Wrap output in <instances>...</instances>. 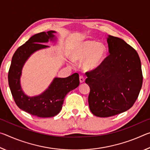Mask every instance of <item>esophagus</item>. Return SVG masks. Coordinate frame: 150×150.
Listing matches in <instances>:
<instances>
[{"label":"esophagus","instance_id":"obj_1","mask_svg":"<svg viewBox=\"0 0 150 150\" xmlns=\"http://www.w3.org/2000/svg\"><path fill=\"white\" fill-rule=\"evenodd\" d=\"M79 81H80L81 83L85 82V78H84V77H83V76H82V75L80 76V77H79Z\"/></svg>","mask_w":150,"mask_h":150}]
</instances>
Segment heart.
<instances>
[{"mask_svg": "<svg viewBox=\"0 0 150 150\" xmlns=\"http://www.w3.org/2000/svg\"><path fill=\"white\" fill-rule=\"evenodd\" d=\"M107 49L103 43H96L92 40H84L73 45L69 57L73 61H83V69L93 71L99 68L105 61Z\"/></svg>", "mask_w": 150, "mask_h": 150, "instance_id": "heart-1", "label": "heart"}]
</instances>
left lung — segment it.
I'll list each match as a JSON object with an SVG mask.
<instances>
[{
	"mask_svg": "<svg viewBox=\"0 0 150 150\" xmlns=\"http://www.w3.org/2000/svg\"><path fill=\"white\" fill-rule=\"evenodd\" d=\"M110 55L103 65L87 72L88 105L94 115L109 117L130 109L140 92L143 76L136 51L119 38H106Z\"/></svg>",
	"mask_w": 150,
	"mask_h": 150,
	"instance_id": "8db88e82",
	"label": "left lung"
}]
</instances>
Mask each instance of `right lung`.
<instances>
[{
  "mask_svg": "<svg viewBox=\"0 0 150 150\" xmlns=\"http://www.w3.org/2000/svg\"><path fill=\"white\" fill-rule=\"evenodd\" d=\"M55 33L50 30L32 35L15 52L8 71L9 87L16 105L21 110L40 118L53 117L58 115L66 95L79 85V74L75 73L66 78L55 77L40 95L30 96L22 89L20 79L24 64L35 52L50 47L44 44L57 41Z\"/></svg>",
  "mask_w": 150,
  "mask_h": 150,
  "instance_id": "1",
  "label": "right lung"
}]
</instances>
